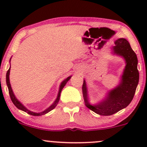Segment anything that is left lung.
Listing matches in <instances>:
<instances>
[{
    "label": "left lung",
    "instance_id": "left-lung-1",
    "mask_svg": "<svg viewBox=\"0 0 147 147\" xmlns=\"http://www.w3.org/2000/svg\"><path fill=\"white\" fill-rule=\"evenodd\" d=\"M115 45L113 52L124 59L126 66L121 82L115 88L108 92L106 98L95 105L88 102L86 81L84 80L82 92L84 103L87 108L100 115H111L124 109L131 102L139 82L137 55L125 38H118L115 41Z\"/></svg>",
    "mask_w": 147,
    "mask_h": 147
}]
</instances>
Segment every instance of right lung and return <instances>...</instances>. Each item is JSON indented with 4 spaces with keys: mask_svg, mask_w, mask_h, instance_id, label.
Instances as JSON below:
<instances>
[{
    "mask_svg": "<svg viewBox=\"0 0 147 147\" xmlns=\"http://www.w3.org/2000/svg\"><path fill=\"white\" fill-rule=\"evenodd\" d=\"M9 72H10V67H9V70H8L7 72V74H6V83H7V87H8V90H9V96H10V98H11V102H13V104H14L15 106H16V108H18V109H20V110L24 111V112L27 113L31 115H34V116L43 115L48 113V112H50V111L53 110V109H55V107H56V106L57 105V104H58L59 101L61 92L62 89H63V88L64 86H65L67 82H68V81L70 80V79L71 78V76H70V77H68V78H66L65 79V80H63V82H61V85H60L58 95H57L56 100L55 101V102H54L53 104H52V105L50 106V107H48V109H45V111H42V112H41V113H34V112H32V111H30V110H28V109H27L26 107H25V106H23V104H22L17 99H16V97H15L14 92H13L12 89H11V84H10V82H9Z\"/></svg>",
    "mask_w": 147,
    "mask_h": 147,
    "instance_id": "right-lung-1",
    "label": "right lung"
}]
</instances>
